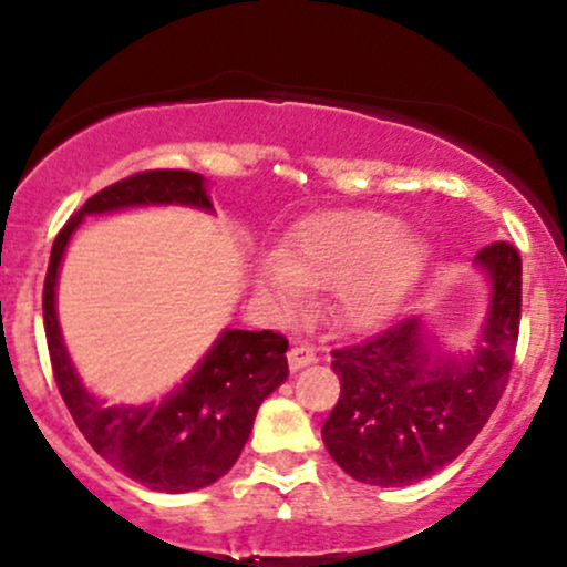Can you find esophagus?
I'll use <instances>...</instances> for the list:
<instances>
[{
  "instance_id": "obj_1",
  "label": "esophagus",
  "mask_w": 567,
  "mask_h": 567,
  "mask_svg": "<svg viewBox=\"0 0 567 567\" xmlns=\"http://www.w3.org/2000/svg\"><path fill=\"white\" fill-rule=\"evenodd\" d=\"M315 360H317V351L315 347H309V343H292L288 351L290 370H301L303 365H311Z\"/></svg>"
}]
</instances>
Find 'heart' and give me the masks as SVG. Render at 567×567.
I'll return each mask as SVG.
<instances>
[{"mask_svg": "<svg viewBox=\"0 0 567 567\" xmlns=\"http://www.w3.org/2000/svg\"><path fill=\"white\" fill-rule=\"evenodd\" d=\"M426 261L419 237L379 210H336L306 218L288 252L266 258L258 282L271 301L296 309L306 288H336V309L349 324H373L394 309Z\"/></svg>", "mask_w": 567, "mask_h": 567, "instance_id": "obj_1", "label": "heart"}]
</instances>
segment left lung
<instances>
[{
    "label": "left lung",
    "mask_w": 567,
    "mask_h": 567,
    "mask_svg": "<svg viewBox=\"0 0 567 567\" xmlns=\"http://www.w3.org/2000/svg\"><path fill=\"white\" fill-rule=\"evenodd\" d=\"M477 264L491 275L493 301L483 343L466 360L432 354L419 317L330 351L341 396L322 440L360 483H419L458 458L496 410L517 351L523 261L512 243H493Z\"/></svg>",
    "instance_id": "1"
}]
</instances>
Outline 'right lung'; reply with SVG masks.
Here are the masks:
<instances>
[{"label":"right lung","mask_w":567,"mask_h":567,"mask_svg":"<svg viewBox=\"0 0 567 567\" xmlns=\"http://www.w3.org/2000/svg\"><path fill=\"white\" fill-rule=\"evenodd\" d=\"M152 202L210 210L202 175L192 171H143L93 194L53 243L42 290L44 336L58 392L93 451L152 491L186 493L213 485L237 464L258 408L288 379V338L275 330H226L192 379L159 405L106 408L97 402L76 379L58 330V266L82 216Z\"/></svg>","instance_id":"1"}]
</instances>
